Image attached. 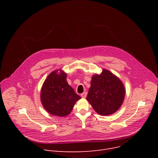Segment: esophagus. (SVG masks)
<instances>
[{
	"instance_id": "esophagus-1",
	"label": "esophagus",
	"mask_w": 158,
	"mask_h": 158,
	"mask_svg": "<svg viewBox=\"0 0 158 158\" xmlns=\"http://www.w3.org/2000/svg\"><path fill=\"white\" fill-rule=\"evenodd\" d=\"M86 95H87V93H86V92L82 93V94L81 95V96L82 98H86Z\"/></svg>"
}]
</instances>
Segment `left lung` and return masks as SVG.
I'll use <instances>...</instances> for the list:
<instances>
[{"instance_id": "1", "label": "left lung", "mask_w": 158, "mask_h": 158, "mask_svg": "<svg viewBox=\"0 0 158 158\" xmlns=\"http://www.w3.org/2000/svg\"><path fill=\"white\" fill-rule=\"evenodd\" d=\"M126 95L122 81L110 71L103 69L93 75L86 100L99 114L108 116L117 112Z\"/></svg>"}]
</instances>
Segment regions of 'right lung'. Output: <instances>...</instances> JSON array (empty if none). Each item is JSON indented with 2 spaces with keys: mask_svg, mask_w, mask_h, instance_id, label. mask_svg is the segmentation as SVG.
Masks as SVG:
<instances>
[{
  "mask_svg": "<svg viewBox=\"0 0 158 158\" xmlns=\"http://www.w3.org/2000/svg\"><path fill=\"white\" fill-rule=\"evenodd\" d=\"M66 76L67 73L61 69L54 70L45 80L40 93L44 109L49 114L60 117L69 114L81 98L68 84Z\"/></svg>",
  "mask_w": 158,
  "mask_h": 158,
  "instance_id": "add662e5",
  "label": "right lung"
}]
</instances>
